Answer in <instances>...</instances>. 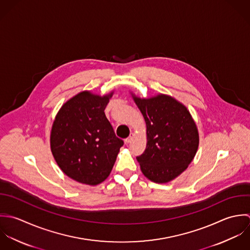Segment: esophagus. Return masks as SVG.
I'll return each instance as SVG.
<instances>
[{
    "instance_id": "1",
    "label": "esophagus",
    "mask_w": 250,
    "mask_h": 250,
    "mask_svg": "<svg viewBox=\"0 0 250 250\" xmlns=\"http://www.w3.org/2000/svg\"><path fill=\"white\" fill-rule=\"evenodd\" d=\"M133 137H134V134H133V133H131V134L129 135V137L125 139V143H126V144H129V143H131V141H132Z\"/></svg>"
}]
</instances>
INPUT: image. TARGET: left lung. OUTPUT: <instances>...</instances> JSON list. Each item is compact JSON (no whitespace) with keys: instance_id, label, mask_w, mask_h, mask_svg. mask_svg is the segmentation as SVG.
Here are the masks:
<instances>
[{"instance_id":"left-lung-1","label":"left lung","mask_w":250,"mask_h":250,"mask_svg":"<svg viewBox=\"0 0 250 250\" xmlns=\"http://www.w3.org/2000/svg\"><path fill=\"white\" fill-rule=\"evenodd\" d=\"M130 95L147 127L146 150L136 157L140 169L153 183H169L188 167L197 152V125L188 109L171 96L141 99Z\"/></svg>"}]
</instances>
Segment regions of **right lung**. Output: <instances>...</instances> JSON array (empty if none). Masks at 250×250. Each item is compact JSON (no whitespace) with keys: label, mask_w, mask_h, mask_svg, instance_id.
<instances>
[{"label":"right lung","mask_w":250,"mask_h":250,"mask_svg":"<svg viewBox=\"0 0 250 250\" xmlns=\"http://www.w3.org/2000/svg\"><path fill=\"white\" fill-rule=\"evenodd\" d=\"M113 94L80 92L62 105L53 122L52 154L60 169L80 184L105 181L124 145L104 114Z\"/></svg>","instance_id":"obj_1"}]
</instances>
